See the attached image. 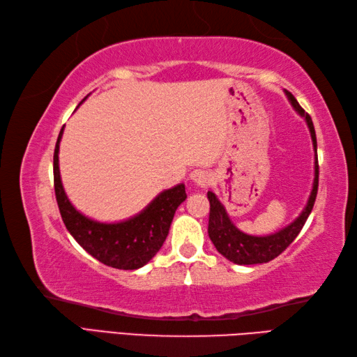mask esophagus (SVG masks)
Wrapping results in <instances>:
<instances>
[{"label": "esophagus", "mask_w": 357, "mask_h": 357, "mask_svg": "<svg viewBox=\"0 0 357 357\" xmlns=\"http://www.w3.org/2000/svg\"><path fill=\"white\" fill-rule=\"evenodd\" d=\"M190 179H192V183H195L198 187H207V185H211L213 178L207 170L197 169L190 173Z\"/></svg>", "instance_id": "obj_1"}]
</instances>
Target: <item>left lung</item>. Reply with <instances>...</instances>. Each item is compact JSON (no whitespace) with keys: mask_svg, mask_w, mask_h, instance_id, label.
I'll return each mask as SVG.
<instances>
[{"mask_svg":"<svg viewBox=\"0 0 357 357\" xmlns=\"http://www.w3.org/2000/svg\"><path fill=\"white\" fill-rule=\"evenodd\" d=\"M284 94L288 97V100L291 102V105L294 107L297 113L302 117H305V121L308 123V128L311 132L314 151H316L312 190L302 213H300L289 226L283 227L275 234L264 235V236L248 235L241 232L240 229H236L234 222L230 221L225 206H222L220 199L215 197V193L207 192V198H208V202H211V213H208V229H207L208 236H211L216 250H218L221 255H225L229 261H232L235 264L268 263L271 260H274L275 257L280 255L283 250L296 240V236L300 234V230H302V227L305 226V222L308 220V216L314 207V201H316V197H317V187H319L317 141H316V131H314L311 116L308 113H305V109L300 107L298 102L296 100V97L292 96L289 91H284Z\"/></svg>","mask_w":357,"mask_h":357,"instance_id":"obj_1","label":"left lung"}]
</instances>
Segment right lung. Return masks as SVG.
I'll use <instances>...</instances> for the list:
<instances>
[{
    "label": "right lung",
    "instance_id": "obj_1",
    "mask_svg": "<svg viewBox=\"0 0 357 357\" xmlns=\"http://www.w3.org/2000/svg\"><path fill=\"white\" fill-rule=\"evenodd\" d=\"M61 135L63 128L54 150V188L61 220L69 234L89 255L107 266L125 271L142 268L162 248L169 235L174 212L187 198L185 185L178 184L159 193L141 213L130 220L121 222H99L91 220L77 211L63 188L59 169Z\"/></svg>",
    "mask_w": 357,
    "mask_h": 357
}]
</instances>
